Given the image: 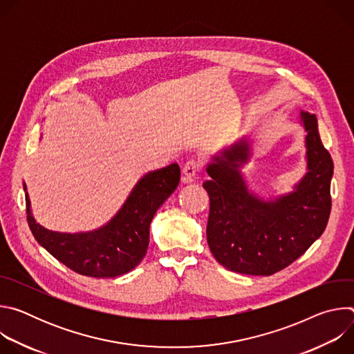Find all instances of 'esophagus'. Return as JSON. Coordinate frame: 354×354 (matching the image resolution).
<instances>
[{
    "instance_id": "34e87169",
    "label": "esophagus",
    "mask_w": 354,
    "mask_h": 354,
    "mask_svg": "<svg viewBox=\"0 0 354 354\" xmlns=\"http://www.w3.org/2000/svg\"><path fill=\"white\" fill-rule=\"evenodd\" d=\"M201 168V161L198 158H190L189 161H186V164L183 165V175L186 176L187 180H190Z\"/></svg>"
}]
</instances>
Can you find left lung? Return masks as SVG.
Wrapping results in <instances>:
<instances>
[{"instance_id": "8db88e82", "label": "left lung", "mask_w": 354, "mask_h": 354, "mask_svg": "<svg viewBox=\"0 0 354 354\" xmlns=\"http://www.w3.org/2000/svg\"><path fill=\"white\" fill-rule=\"evenodd\" d=\"M299 123L307 133V172L288 193L265 198L248 187L241 172L252 154L246 137L207 164V243L228 270L270 276L298 259L326 228L333 161L322 145L317 116L301 111Z\"/></svg>"}]
</instances>
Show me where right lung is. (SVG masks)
<instances>
[{
  "mask_svg": "<svg viewBox=\"0 0 354 354\" xmlns=\"http://www.w3.org/2000/svg\"><path fill=\"white\" fill-rule=\"evenodd\" d=\"M180 180L176 162L144 174L118 213L102 227L85 232H59L36 223L24 183L28 224L35 239L75 273L115 279L133 270L145 257L149 224Z\"/></svg>",
  "mask_w": 354,
  "mask_h": 354,
  "instance_id": "add662e5",
  "label": "right lung"
}]
</instances>
